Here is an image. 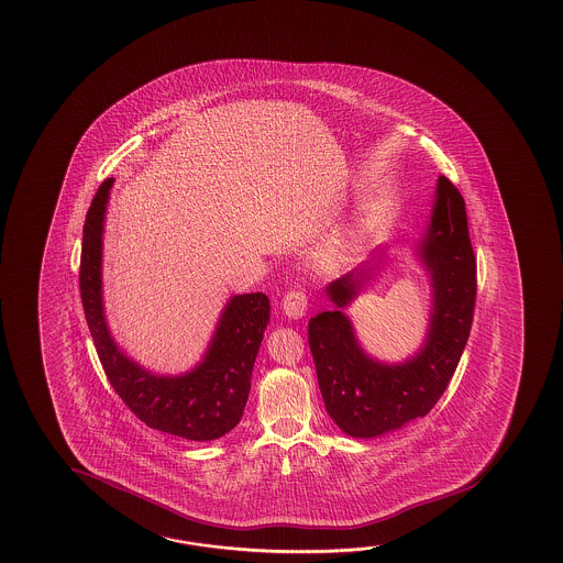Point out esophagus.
Wrapping results in <instances>:
<instances>
[{"instance_id":"1","label":"esophagus","mask_w":563,"mask_h":563,"mask_svg":"<svg viewBox=\"0 0 563 563\" xmlns=\"http://www.w3.org/2000/svg\"><path fill=\"white\" fill-rule=\"evenodd\" d=\"M282 308L289 320H299L308 311V296L303 291H287L282 299Z\"/></svg>"}]
</instances>
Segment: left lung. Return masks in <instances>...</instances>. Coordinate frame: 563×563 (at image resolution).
Instances as JSON below:
<instances>
[{"mask_svg":"<svg viewBox=\"0 0 563 563\" xmlns=\"http://www.w3.org/2000/svg\"><path fill=\"white\" fill-rule=\"evenodd\" d=\"M383 250L325 287L335 308L320 311L308 323L323 405L338 429L354 439L383 437L431 412L467 346L477 296L465 201L451 180L439 177L431 217L415 245L431 279L427 335L402 362L374 358L360 344L344 308L378 276Z\"/></svg>","mask_w":563,"mask_h":563,"instance_id":"1","label":"left lung"}]
</instances>
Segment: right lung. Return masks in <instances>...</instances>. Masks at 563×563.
Listing matches in <instances>:
<instances>
[{
  "mask_svg": "<svg viewBox=\"0 0 563 563\" xmlns=\"http://www.w3.org/2000/svg\"><path fill=\"white\" fill-rule=\"evenodd\" d=\"M112 185L114 179L100 185L86 213L80 257V296L98 358L117 395L146 427L187 441H216L243 417L269 299L260 291L229 298L203 358L185 374H155L126 356L110 334L102 299V235Z\"/></svg>",
  "mask_w": 563,
  "mask_h": 563,
  "instance_id": "1",
  "label": "right lung"
}]
</instances>
